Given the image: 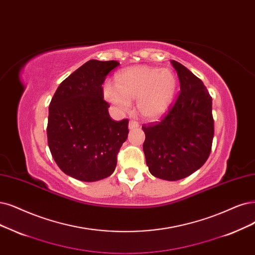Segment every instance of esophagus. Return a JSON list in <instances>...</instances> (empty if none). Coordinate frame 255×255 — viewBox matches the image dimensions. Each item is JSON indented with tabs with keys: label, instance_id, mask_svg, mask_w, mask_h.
<instances>
[{
	"label": "esophagus",
	"instance_id": "esophagus-1",
	"mask_svg": "<svg viewBox=\"0 0 255 255\" xmlns=\"http://www.w3.org/2000/svg\"><path fill=\"white\" fill-rule=\"evenodd\" d=\"M138 127H139V125H138V123L136 121H130L129 122V129L130 130L138 128Z\"/></svg>",
	"mask_w": 255,
	"mask_h": 255
}]
</instances>
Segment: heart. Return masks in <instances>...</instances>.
Returning <instances> with one entry per match:
<instances>
[{"label": "heart", "mask_w": 255, "mask_h": 255, "mask_svg": "<svg viewBox=\"0 0 255 255\" xmlns=\"http://www.w3.org/2000/svg\"><path fill=\"white\" fill-rule=\"evenodd\" d=\"M116 87L106 83L103 94L106 101L120 110H127L130 101L136 100V107L144 119L155 121L170 108L175 96L177 79L168 68L134 66L116 75Z\"/></svg>", "instance_id": "1"}]
</instances>
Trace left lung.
Instances as JSON below:
<instances>
[{
    "mask_svg": "<svg viewBox=\"0 0 255 255\" xmlns=\"http://www.w3.org/2000/svg\"><path fill=\"white\" fill-rule=\"evenodd\" d=\"M181 91L163 120L142 126L146 164L153 176L178 181L209 157L214 134L212 98L204 83L184 65L171 61Z\"/></svg>",
    "mask_w": 255,
    "mask_h": 255,
    "instance_id": "obj_1",
    "label": "left lung"
}]
</instances>
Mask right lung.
Segmentation results:
<instances>
[{
    "instance_id": "right-lung-1",
    "label": "right lung",
    "mask_w": 255,
    "mask_h": 255,
    "mask_svg": "<svg viewBox=\"0 0 255 255\" xmlns=\"http://www.w3.org/2000/svg\"><path fill=\"white\" fill-rule=\"evenodd\" d=\"M117 61L90 60L65 79L49 105L47 138L54 162L82 182L110 176L128 136V120L113 121L102 85Z\"/></svg>"
}]
</instances>
